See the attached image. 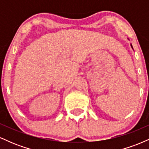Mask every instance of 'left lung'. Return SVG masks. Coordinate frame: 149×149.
<instances>
[{
  "label": "left lung",
  "instance_id": "8db88e82",
  "mask_svg": "<svg viewBox=\"0 0 149 149\" xmlns=\"http://www.w3.org/2000/svg\"><path fill=\"white\" fill-rule=\"evenodd\" d=\"M131 46H132V45H131Z\"/></svg>",
  "mask_w": 149,
  "mask_h": 149
}]
</instances>
